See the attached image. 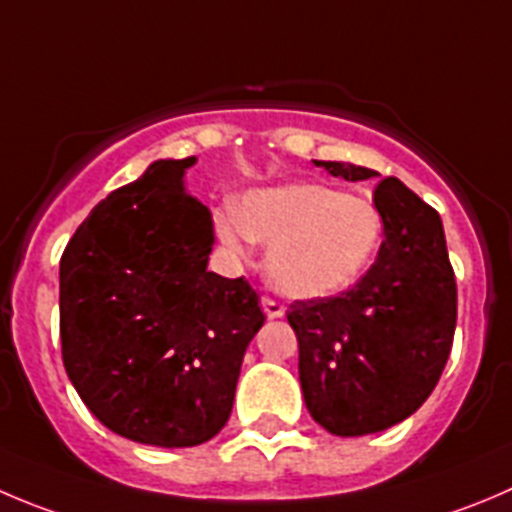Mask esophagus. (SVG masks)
<instances>
[{
	"instance_id": "obj_1",
	"label": "esophagus",
	"mask_w": 512,
	"mask_h": 512,
	"mask_svg": "<svg viewBox=\"0 0 512 512\" xmlns=\"http://www.w3.org/2000/svg\"><path fill=\"white\" fill-rule=\"evenodd\" d=\"M261 306H264L269 319H279V316H284V304H281L279 299H274V296H261Z\"/></svg>"
}]
</instances>
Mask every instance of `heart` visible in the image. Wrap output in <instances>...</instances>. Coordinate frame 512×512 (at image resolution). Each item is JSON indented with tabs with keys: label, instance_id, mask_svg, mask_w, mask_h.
Returning a JSON list of instances; mask_svg holds the SVG:
<instances>
[{
	"label": "heart",
	"instance_id": "b5f03b06",
	"mask_svg": "<svg viewBox=\"0 0 512 512\" xmlns=\"http://www.w3.org/2000/svg\"><path fill=\"white\" fill-rule=\"evenodd\" d=\"M218 236L233 251L271 243L266 271L281 294L319 299L359 279L377 256L384 216L377 203L321 183H291L248 193L241 208L216 216Z\"/></svg>",
	"mask_w": 512,
	"mask_h": 512
}]
</instances>
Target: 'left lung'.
I'll return each mask as SVG.
<instances>
[{
    "mask_svg": "<svg viewBox=\"0 0 512 512\" xmlns=\"http://www.w3.org/2000/svg\"><path fill=\"white\" fill-rule=\"evenodd\" d=\"M344 180L374 178L352 163L314 160ZM374 203L384 241L367 274L337 296L294 301L299 379L311 417L339 437L397 425L430 397L445 369L457 321V284L440 213L397 178Z\"/></svg>",
    "mask_w": 512,
    "mask_h": 512,
    "instance_id": "left-lung-1",
    "label": "left lung"
}]
</instances>
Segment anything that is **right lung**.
I'll return each mask as SVG.
<instances>
[{"label":"right lung","instance_id":"1","mask_svg":"<svg viewBox=\"0 0 512 512\" xmlns=\"http://www.w3.org/2000/svg\"><path fill=\"white\" fill-rule=\"evenodd\" d=\"M196 158L155 160L97 203L60 261V339L87 410L128 440L193 447L231 417L264 324L246 279L208 271L213 221L183 191Z\"/></svg>","mask_w":512,"mask_h":512}]
</instances>
